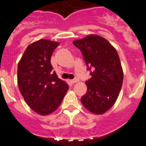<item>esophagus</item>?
I'll return each instance as SVG.
<instances>
[{
	"label": "esophagus",
	"mask_w": 146,
	"mask_h": 146,
	"mask_svg": "<svg viewBox=\"0 0 146 146\" xmlns=\"http://www.w3.org/2000/svg\"><path fill=\"white\" fill-rule=\"evenodd\" d=\"M78 81V79L77 78H74V79L73 80H70V82L72 83V84H75V83H77Z\"/></svg>",
	"instance_id": "1"
}]
</instances>
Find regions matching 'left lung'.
<instances>
[{
  "label": "left lung",
  "mask_w": 146,
  "mask_h": 146,
  "mask_svg": "<svg viewBox=\"0 0 146 146\" xmlns=\"http://www.w3.org/2000/svg\"><path fill=\"white\" fill-rule=\"evenodd\" d=\"M73 43L81 50L88 70L92 69L81 102L93 113H104L114 105L123 84L119 54L106 38L98 35H89Z\"/></svg>",
  "instance_id": "8db88e82"
}]
</instances>
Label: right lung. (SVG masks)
Here are the masks:
<instances>
[{
	"label": "right lung",
	"mask_w": 146,
	"mask_h": 146,
	"mask_svg": "<svg viewBox=\"0 0 146 146\" xmlns=\"http://www.w3.org/2000/svg\"><path fill=\"white\" fill-rule=\"evenodd\" d=\"M58 42L40 39L30 44L17 68V82L22 97L35 113L42 115L55 111L69 86L53 71L51 57Z\"/></svg>",
	"instance_id": "right-lung-1"
}]
</instances>
